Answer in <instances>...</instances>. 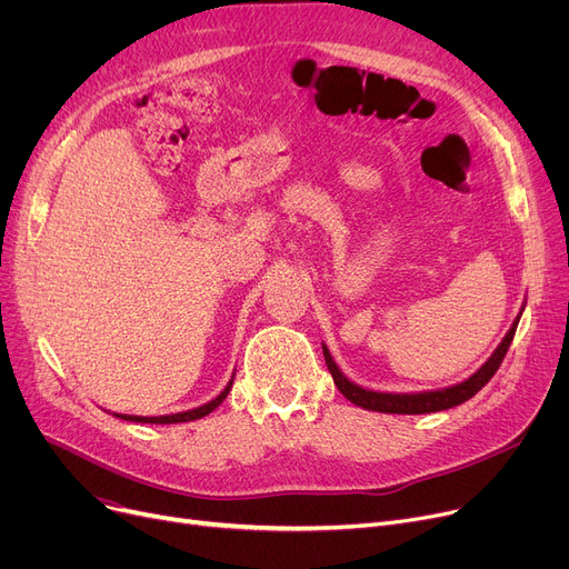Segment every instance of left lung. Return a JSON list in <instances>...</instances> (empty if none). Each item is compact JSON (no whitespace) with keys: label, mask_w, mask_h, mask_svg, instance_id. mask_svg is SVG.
Masks as SVG:
<instances>
[{"label":"left lung","mask_w":569,"mask_h":569,"mask_svg":"<svg viewBox=\"0 0 569 569\" xmlns=\"http://www.w3.org/2000/svg\"><path fill=\"white\" fill-rule=\"evenodd\" d=\"M526 309V302L519 311V316L515 318L510 332L502 337V341L498 343V348L493 350V355L489 360L477 369L470 378L450 385V387H440V390H427V392H373L367 390V387H360L357 382H352L350 378H346V373L337 367L335 357L327 350V346L322 343V355H325V365L330 369L335 385L339 387V392L352 401L355 406H360L365 410H376V412H390V415H425V412H438V410H447L455 408L468 399H472L482 387L493 378V373L498 371V367L502 365V357L507 355V348H510L519 318Z\"/></svg>","instance_id":"8db88e82"}]
</instances>
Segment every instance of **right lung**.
I'll use <instances>...</instances> for the list:
<instances>
[{"label":"right lung","instance_id":"add662e5","mask_svg":"<svg viewBox=\"0 0 569 569\" xmlns=\"http://www.w3.org/2000/svg\"><path fill=\"white\" fill-rule=\"evenodd\" d=\"M232 380H234V373L232 378L228 380V385L223 387V392L219 397H214L212 401H207L198 408H191V410H184V412H172V415H159V417H142V415H122V412H112L114 417H119V420H127V422H140V425H179V422H193V420H200V417L209 415L214 408H219L223 403V399L228 397L230 387H232Z\"/></svg>","mask_w":569,"mask_h":569}]
</instances>
